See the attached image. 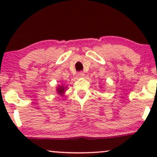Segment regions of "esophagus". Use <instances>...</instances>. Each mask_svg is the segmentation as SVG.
<instances>
[{"instance_id": "1", "label": "esophagus", "mask_w": 157, "mask_h": 157, "mask_svg": "<svg viewBox=\"0 0 157 157\" xmlns=\"http://www.w3.org/2000/svg\"><path fill=\"white\" fill-rule=\"evenodd\" d=\"M77 77H83V76H84V73L82 72V71H80V72L77 73Z\"/></svg>"}]
</instances>
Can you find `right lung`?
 I'll list each match as a JSON object with an SVG mask.
<instances>
[{"mask_svg":"<svg viewBox=\"0 0 157 157\" xmlns=\"http://www.w3.org/2000/svg\"><path fill=\"white\" fill-rule=\"evenodd\" d=\"M64 88L63 86H61V87H58V89H57V92L59 93V94H62L64 92Z\"/></svg>","mask_w":157,"mask_h":157,"instance_id":"right-lung-1","label":"right lung"}]
</instances>
